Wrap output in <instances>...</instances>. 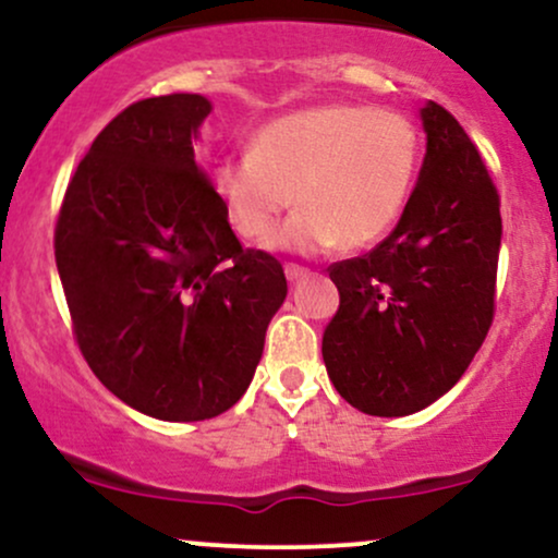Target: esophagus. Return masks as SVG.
Listing matches in <instances>:
<instances>
[{
  "mask_svg": "<svg viewBox=\"0 0 558 558\" xmlns=\"http://www.w3.org/2000/svg\"><path fill=\"white\" fill-rule=\"evenodd\" d=\"M306 267H301V265H286V278L291 280V283H296V280H301V278H306Z\"/></svg>",
  "mask_w": 558,
  "mask_h": 558,
  "instance_id": "1",
  "label": "esophagus"
}]
</instances>
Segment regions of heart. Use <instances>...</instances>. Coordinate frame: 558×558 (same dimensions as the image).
<instances>
[{"label": "heart", "mask_w": 558, "mask_h": 558, "mask_svg": "<svg viewBox=\"0 0 558 558\" xmlns=\"http://www.w3.org/2000/svg\"><path fill=\"white\" fill-rule=\"evenodd\" d=\"M417 165L420 136L409 118L336 101L259 128L248 155L215 170V191L243 241H270L293 198L299 215L280 233V246L360 252L399 222Z\"/></svg>", "instance_id": "obj_1"}]
</instances>
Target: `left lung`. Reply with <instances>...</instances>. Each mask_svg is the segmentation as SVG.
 I'll return each mask as SVG.
<instances>
[{
	"label": "left lung",
	"mask_w": 558,
	"mask_h": 558,
	"mask_svg": "<svg viewBox=\"0 0 558 558\" xmlns=\"http://www.w3.org/2000/svg\"><path fill=\"white\" fill-rule=\"evenodd\" d=\"M427 151L399 226L328 267L341 304L323 332L338 393L373 417H407L457 386L496 312L501 202L477 146L435 101Z\"/></svg>",
	"instance_id": "8db88e82"
}]
</instances>
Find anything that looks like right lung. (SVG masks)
<instances>
[{"instance_id":"1","label":"right lung","mask_w":558,"mask_h":558,"mask_svg":"<svg viewBox=\"0 0 558 558\" xmlns=\"http://www.w3.org/2000/svg\"><path fill=\"white\" fill-rule=\"evenodd\" d=\"M204 96L125 107L70 178L54 259L83 360L120 401L168 422L213 420L246 393L288 286L243 248L196 165Z\"/></svg>"}]
</instances>
